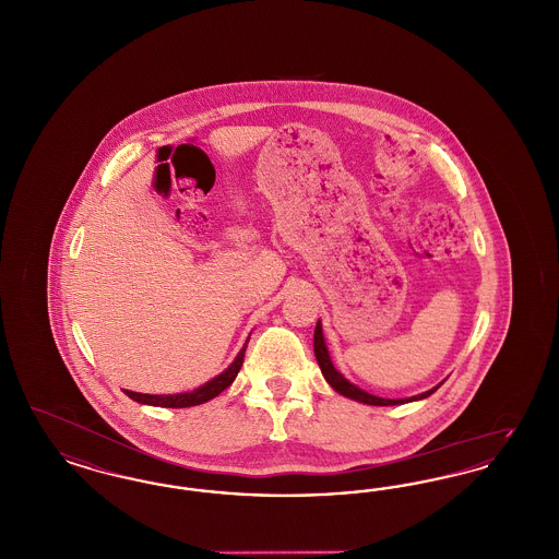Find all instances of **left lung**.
I'll use <instances>...</instances> for the list:
<instances>
[{
  "label": "left lung",
  "instance_id": "1",
  "mask_svg": "<svg viewBox=\"0 0 559 559\" xmlns=\"http://www.w3.org/2000/svg\"><path fill=\"white\" fill-rule=\"evenodd\" d=\"M314 354H317V360H319L320 371L324 374V379L329 381V385H331L335 392H340L342 396L358 400V402H365V404H372V406H394V404H404V402H411V400L427 399V396H431V394L438 390V388L427 390L424 394L413 396V399L390 400L372 396L369 392L356 388L354 383L347 381L342 372L333 367V362H331V358H329V352H326V346H324V337H322V326H320V322H317V329H314Z\"/></svg>",
  "mask_w": 559,
  "mask_h": 559
}]
</instances>
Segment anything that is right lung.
<instances>
[{
	"mask_svg": "<svg viewBox=\"0 0 559 559\" xmlns=\"http://www.w3.org/2000/svg\"><path fill=\"white\" fill-rule=\"evenodd\" d=\"M247 347V346H245ZM245 347L240 349L239 356L235 358V362L222 372L217 374L215 379H212L210 383L201 385L199 390H192L187 394H171V396H153V394H138V392H130V390H123L126 396L140 402V404H151V406H165V408H187V406H197V404H203L207 400L219 396L233 381L235 377L239 374L240 367H242V360H245Z\"/></svg>",
	"mask_w": 559,
	"mask_h": 559,
	"instance_id": "1",
	"label": "right lung"
}]
</instances>
